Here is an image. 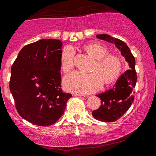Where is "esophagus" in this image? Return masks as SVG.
I'll list each match as a JSON object with an SVG mask.
<instances>
[{"label":"esophagus","mask_w":156,"mask_h":156,"mask_svg":"<svg viewBox=\"0 0 156 156\" xmlns=\"http://www.w3.org/2000/svg\"><path fill=\"white\" fill-rule=\"evenodd\" d=\"M73 96H76V97H82V96H85V95L82 94H79V93H73Z\"/></svg>","instance_id":"obj_1"}]
</instances>
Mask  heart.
<instances>
[{
    "mask_svg": "<svg viewBox=\"0 0 156 156\" xmlns=\"http://www.w3.org/2000/svg\"><path fill=\"white\" fill-rule=\"evenodd\" d=\"M87 51L96 59H98L92 73L73 71L63 79V86L67 91L78 93L88 94L98 91L103 83H110L116 80L120 75L122 65L118 58L108 56V51L105 47L98 44H91L87 46ZM75 49L73 47H65L60 56L62 69L67 72L74 65Z\"/></svg>",
    "mask_w": 156,
    "mask_h": 156,
    "instance_id": "b5f03b06",
    "label": "heart"
}]
</instances>
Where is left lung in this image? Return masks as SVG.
Returning a JSON list of instances; mask_svg holds the SVG:
<instances>
[{"label": "left lung", "mask_w": 156, "mask_h": 156, "mask_svg": "<svg viewBox=\"0 0 156 156\" xmlns=\"http://www.w3.org/2000/svg\"><path fill=\"white\" fill-rule=\"evenodd\" d=\"M97 38L115 44L129 65V70L120 75L112 88L96 95L101 100V105L92 112L93 117L100 121L114 122L130 108L134 101L137 82L135 59L127 44L121 40L106 34L97 35Z\"/></svg>", "instance_id": "1"}]
</instances>
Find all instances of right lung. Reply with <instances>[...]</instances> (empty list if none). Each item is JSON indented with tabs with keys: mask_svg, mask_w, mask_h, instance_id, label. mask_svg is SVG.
Masks as SVG:
<instances>
[{
	"mask_svg": "<svg viewBox=\"0 0 156 156\" xmlns=\"http://www.w3.org/2000/svg\"><path fill=\"white\" fill-rule=\"evenodd\" d=\"M62 47L60 40L49 38L26 45L11 68L9 89L16 109L33 124L56 123L72 97L61 88Z\"/></svg>",
	"mask_w": 156,
	"mask_h": 156,
	"instance_id": "add662e5",
	"label": "right lung"
}]
</instances>
